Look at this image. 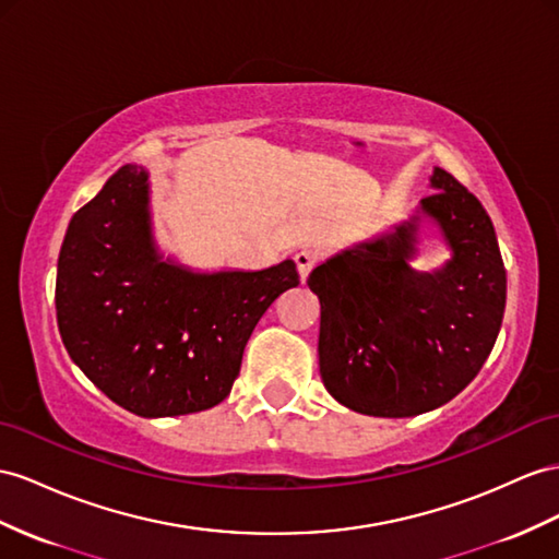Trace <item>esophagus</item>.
<instances>
[{"label":"esophagus","mask_w":559,"mask_h":559,"mask_svg":"<svg viewBox=\"0 0 559 559\" xmlns=\"http://www.w3.org/2000/svg\"><path fill=\"white\" fill-rule=\"evenodd\" d=\"M317 262H319V252H313V250H299V252L295 254V264H297L299 281L305 283V281L309 278L311 269L317 266Z\"/></svg>","instance_id":"obj_1"}]
</instances>
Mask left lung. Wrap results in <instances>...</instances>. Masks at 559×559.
I'll list each match as a JSON object with an SVG mask.
<instances>
[{
	"mask_svg": "<svg viewBox=\"0 0 559 559\" xmlns=\"http://www.w3.org/2000/svg\"><path fill=\"white\" fill-rule=\"evenodd\" d=\"M435 193L378 238L328 257L309 274L319 295V368L335 402L364 416L411 418L475 380L506 311V266L489 214L447 169ZM429 218L452 257L418 272L417 228Z\"/></svg>",
	"mask_w": 559,
	"mask_h": 559,
	"instance_id": "left-lung-1",
	"label": "left lung"
}]
</instances>
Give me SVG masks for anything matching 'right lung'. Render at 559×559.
Segmentation results:
<instances>
[{"label": "right lung", "mask_w": 559, "mask_h": 559, "mask_svg": "<svg viewBox=\"0 0 559 559\" xmlns=\"http://www.w3.org/2000/svg\"><path fill=\"white\" fill-rule=\"evenodd\" d=\"M299 285L293 260L262 271H195L157 248L151 181L122 165L68 224L56 319L70 359L141 418L222 404L274 299Z\"/></svg>", "instance_id": "obj_1"}]
</instances>
